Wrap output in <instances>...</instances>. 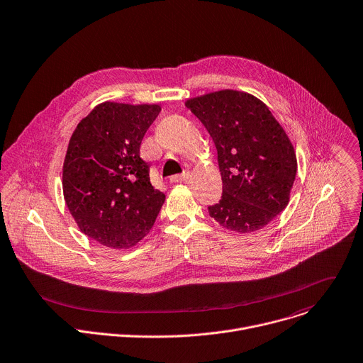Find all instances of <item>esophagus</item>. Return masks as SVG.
<instances>
[{
	"label": "esophagus",
	"instance_id": "34e87169",
	"mask_svg": "<svg viewBox=\"0 0 363 363\" xmlns=\"http://www.w3.org/2000/svg\"><path fill=\"white\" fill-rule=\"evenodd\" d=\"M188 177H189V172L177 174V175H172V177H171V182H181V181H185V179H188Z\"/></svg>",
	"mask_w": 363,
	"mask_h": 363
}]
</instances>
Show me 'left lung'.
<instances>
[{"label": "left lung", "instance_id": "left-lung-1", "mask_svg": "<svg viewBox=\"0 0 363 363\" xmlns=\"http://www.w3.org/2000/svg\"><path fill=\"white\" fill-rule=\"evenodd\" d=\"M185 105L218 151L222 196L208 206L211 218L239 233L264 228L286 208L296 177L288 135L268 106L251 94L223 89Z\"/></svg>", "mask_w": 363, "mask_h": 363}]
</instances>
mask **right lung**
<instances>
[{
  "label": "right lung",
  "instance_id": "1",
  "mask_svg": "<svg viewBox=\"0 0 363 363\" xmlns=\"http://www.w3.org/2000/svg\"><path fill=\"white\" fill-rule=\"evenodd\" d=\"M160 105L104 102L74 131L64 162V198L79 229L109 248H130L152 228L165 195L140 157Z\"/></svg>",
  "mask_w": 363,
  "mask_h": 363
}]
</instances>
